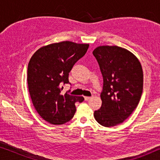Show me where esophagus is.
I'll list each match as a JSON object with an SVG mask.
<instances>
[{
	"label": "esophagus",
	"mask_w": 160,
	"mask_h": 160,
	"mask_svg": "<svg viewBox=\"0 0 160 160\" xmlns=\"http://www.w3.org/2000/svg\"><path fill=\"white\" fill-rule=\"evenodd\" d=\"M90 98H91V97H87V96H85V97H84L85 100H89V99H90Z\"/></svg>",
	"instance_id": "34e87169"
}]
</instances>
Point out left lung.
I'll list each match as a JSON object with an SVG mask.
<instances>
[{"instance_id":"left-lung-1","label":"left lung","mask_w":160,"mask_h":160,"mask_svg":"<svg viewBox=\"0 0 160 160\" xmlns=\"http://www.w3.org/2000/svg\"><path fill=\"white\" fill-rule=\"evenodd\" d=\"M103 78L102 106L95 111L96 121L104 127L119 124L138 105L143 92L141 62L130 51L117 46H100L93 51Z\"/></svg>"}]
</instances>
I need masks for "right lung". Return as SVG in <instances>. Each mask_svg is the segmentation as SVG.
<instances>
[{
	"label": "right lung",
	"mask_w": 160,
	"mask_h": 160,
	"mask_svg": "<svg viewBox=\"0 0 160 160\" xmlns=\"http://www.w3.org/2000/svg\"><path fill=\"white\" fill-rule=\"evenodd\" d=\"M87 43L62 41L45 46L35 52L28 67V84L32 104L38 114L52 124L69 122L76 112L75 103L82 96L62 93L63 86L71 84L69 73L84 56Z\"/></svg>",
	"instance_id": "obj_1"
}]
</instances>
